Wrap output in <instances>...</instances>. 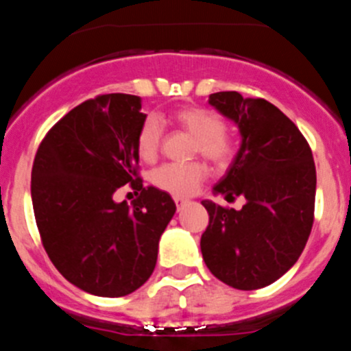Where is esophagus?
Listing matches in <instances>:
<instances>
[{
    "label": "esophagus",
    "mask_w": 351,
    "mask_h": 351,
    "mask_svg": "<svg viewBox=\"0 0 351 351\" xmlns=\"http://www.w3.org/2000/svg\"><path fill=\"white\" fill-rule=\"evenodd\" d=\"M173 202H176V206H178V207H181V206H184L186 202H188V198H182V197H173Z\"/></svg>",
    "instance_id": "1"
}]
</instances>
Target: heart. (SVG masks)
<instances>
[{
	"instance_id": "heart-1",
	"label": "heart",
	"mask_w": 351,
	"mask_h": 351,
	"mask_svg": "<svg viewBox=\"0 0 351 351\" xmlns=\"http://www.w3.org/2000/svg\"><path fill=\"white\" fill-rule=\"evenodd\" d=\"M179 128L188 132L197 141L198 153L207 160L223 165L230 160L232 144L225 135L221 117L200 107H186L172 116ZM161 141V125L154 117H147L137 133V153L142 160L156 158ZM207 170L202 163H167L154 172L153 179L161 190L176 197H188L198 190L206 179Z\"/></svg>"
}]
</instances>
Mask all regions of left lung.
Returning a JSON list of instances; mask_svg holds the SVG:
<instances>
[{
	"instance_id": "8db88e82",
	"label": "left lung",
	"mask_w": 351,
	"mask_h": 351,
	"mask_svg": "<svg viewBox=\"0 0 351 351\" xmlns=\"http://www.w3.org/2000/svg\"><path fill=\"white\" fill-rule=\"evenodd\" d=\"M232 121L241 145L213 193L244 197L243 209L202 200L209 225L200 239L204 262L219 281L256 290L280 280L299 260L313 226L316 170L311 149L280 108L237 91L209 96Z\"/></svg>"
}]
</instances>
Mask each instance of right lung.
<instances>
[{
  "instance_id": "obj_1",
  "label": "right lung",
  "mask_w": 351,
  "mask_h": 351,
  "mask_svg": "<svg viewBox=\"0 0 351 351\" xmlns=\"http://www.w3.org/2000/svg\"><path fill=\"white\" fill-rule=\"evenodd\" d=\"M142 98L101 95L47 133L31 172V200L49 258L64 280L98 297H123L151 278L161 234L176 214L167 191L137 178ZM132 182L130 206L113 193Z\"/></svg>"
}]
</instances>
